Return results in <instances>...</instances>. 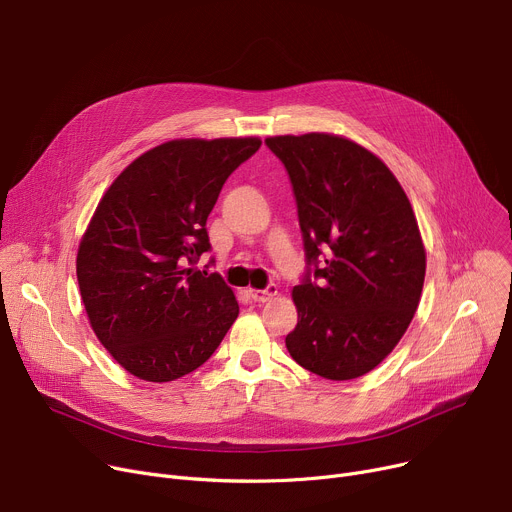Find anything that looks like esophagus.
Returning a JSON list of instances; mask_svg holds the SVG:
<instances>
[{
	"instance_id": "esophagus-1",
	"label": "esophagus",
	"mask_w": 512,
	"mask_h": 512,
	"mask_svg": "<svg viewBox=\"0 0 512 512\" xmlns=\"http://www.w3.org/2000/svg\"><path fill=\"white\" fill-rule=\"evenodd\" d=\"M249 296L255 300V302H267L269 298L278 296V286L276 284H269L265 290H249Z\"/></svg>"
}]
</instances>
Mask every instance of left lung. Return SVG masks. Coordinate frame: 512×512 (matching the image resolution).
<instances>
[{
  "instance_id": "8db88e82",
  "label": "left lung",
  "mask_w": 512,
  "mask_h": 512,
  "mask_svg": "<svg viewBox=\"0 0 512 512\" xmlns=\"http://www.w3.org/2000/svg\"><path fill=\"white\" fill-rule=\"evenodd\" d=\"M286 166L313 265L292 298L298 323L290 356L329 381L379 366L420 304L426 249L403 187L387 164L333 133L265 140Z\"/></svg>"
}]
</instances>
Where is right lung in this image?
Wrapping results in <instances>:
<instances>
[{"instance_id": "add662e5", "label": "right lung", "mask_w": 512, "mask_h": 512, "mask_svg": "<svg viewBox=\"0 0 512 512\" xmlns=\"http://www.w3.org/2000/svg\"><path fill=\"white\" fill-rule=\"evenodd\" d=\"M259 138L170 140L135 158L82 236L76 274L98 342L133 377L168 383L206 362L238 317L234 292L193 263L206 220Z\"/></svg>"}]
</instances>
